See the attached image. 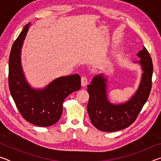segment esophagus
<instances>
[{"instance_id": "1", "label": "esophagus", "mask_w": 161, "mask_h": 161, "mask_svg": "<svg viewBox=\"0 0 161 161\" xmlns=\"http://www.w3.org/2000/svg\"><path fill=\"white\" fill-rule=\"evenodd\" d=\"M81 86H85L87 84H88V80H87V77L84 76V77H81Z\"/></svg>"}]
</instances>
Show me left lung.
I'll list each match as a JSON object with an SVG mask.
<instances>
[{
  "mask_svg": "<svg viewBox=\"0 0 161 161\" xmlns=\"http://www.w3.org/2000/svg\"><path fill=\"white\" fill-rule=\"evenodd\" d=\"M141 58L142 79L136 94L129 101L121 104H112L107 99V79L102 75L93 78L87 86L89 94L87 111L92 124L102 131L112 132L130 126L137 119L143 105L148 99L152 87V59L145 47L137 54Z\"/></svg>",
  "mask_w": 161,
  "mask_h": 161,
  "instance_id": "left-lung-1",
  "label": "left lung"
}]
</instances>
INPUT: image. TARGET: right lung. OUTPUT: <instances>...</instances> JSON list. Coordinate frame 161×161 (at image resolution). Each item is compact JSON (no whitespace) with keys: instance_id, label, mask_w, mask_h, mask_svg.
Returning a JSON list of instances; mask_svg holds the SVG:
<instances>
[{"instance_id":"obj_1","label":"right lung","mask_w":161,"mask_h":161,"mask_svg":"<svg viewBox=\"0 0 161 161\" xmlns=\"http://www.w3.org/2000/svg\"><path fill=\"white\" fill-rule=\"evenodd\" d=\"M29 24L24 27L10 50L9 89L24 119L35 126H50L60 119L65 98L80 89L81 77L77 74L61 77L40 90H35L28 85L22 71L20 51Z\"/></svg>"}]
</instances>
